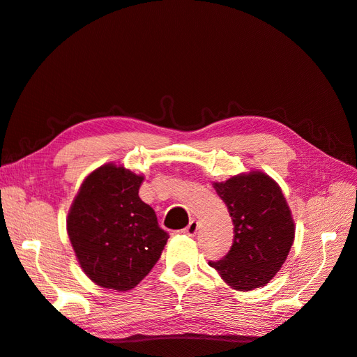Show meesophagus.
<instances>
[{"mask_svg":"<svg viewBox=\"0 0 357 357\" xmlns=\"http://www.w3.org/2000/svg\"><path fill=\"white\" fill-rule=\"evenodd\" d=\"M198 231V222L197 220H190V223L186 226L185 229H183V234H186L189 236H193Z\"/></svg>","mask_w":357,"mask_h":357,"instance_id":"34e87169","label":"esophagus"}]
</instances>
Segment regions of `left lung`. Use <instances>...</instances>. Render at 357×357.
Segmentation results:
<instances>
[{
    "label": "left lung",
    "mask_w": 357,
    "mask_h": 357,
    "mask_svg": "<svg viewBox=\"0 0 357 357\" xmlns=\"http://www.w3.org/2000/svg\"><path fill=\"white\" fill-rule=\"evenodd\" d=\"M213 188L234 223L231 250L208 262L234 290L265 286L286 262L295 240V222L278 183L262 171L241 172Z\"/></svg>",
    "instance_id": "obj_1"
}]
</instances>
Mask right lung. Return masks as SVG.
Returning a JSON list of instances; mask_svg holds the SVG:
<instances>
[{"instance_id":"add662e5","label":"right lung","mask_w":357,"mask_h":357,"mask_svg":"<svg viewBox=\"0 0 357 357\" xmlns=\"http://www.w3.org/2000/svg\"><path fill=\"white\" fill-rule=\"evenodd\" d=\"M143 180L122 165L104 164L83 180L70 207L67 232L75 257L104 289H134L168 241L153 208L138 197Z\"/></svg>"}]
</instances>
